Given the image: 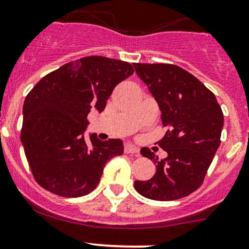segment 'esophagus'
Masks as SVG:
<instances>
[{"label": "esophagus", "mask_w": 249, "mask_h": 249, "mask_svg": "<svg viewBox=\"0 0 249 249\" xmlns=\"http://www.w3.org/2000/svg\"><path fill=\"white\" fill-rule=\"evenodd\" d=\"M124 153L134 154L135 157L140 156V152H139V148H136L135 146H132V145H127V146L124 147Z\"/></svg>", "instance_id": "34e87169"}]
</instances>
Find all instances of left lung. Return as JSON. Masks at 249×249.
I'll use <instances>...</instances> for the list:
<instances>
[{"label": "left lung", "instance_id": "obj_1", "mask_svg": "<svg viewBox=\"0 0 249 249\" xmlns=\"http://www.w3.org/2000/svg\"><path fill=\"white\" fill-rule=\"evenodd\" d=\"M161 110L166 133L159 146L167 152L158 160L151 149L141 154L156 162L149 180H135L136 191L154 200L189 196L202 185L221 143L223 113L215 95L184 69L172 64H134Z\"/></svg>", "mask_w": 249, "mask_h": 249}]
</instances>
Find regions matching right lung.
<instances>
[{
    "mask_svg": "<svg viewBox=\"0 0 249 249\" xmlns=\"http://www.w3.org/2000/svg\"><path fill=\"white\" fill-rule=\"evenodd\" d=\"M127 61L90 55L65 64L42 77L26 96L21 142L40 186L63 197L90 194L103 167L122 156L120 139L85 140L91 109L103 111L120 82L133 74Z\"/></svg>",
    "mask_w": 249,
    "mask_h": 249,
    "instance_id": "add662e5",
    "label": "right lung"
}]
</instances>
